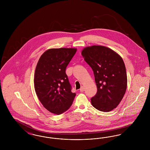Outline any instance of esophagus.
<instances>
[{"label": "esophagus", "instance_id": "34e87169", "mask_svg": "<svg viewBox=\"0 0 150 150\" xmlns=\"http://www.w3.org/2000/svg\"><path fill=\"white\" fill-rule=\"evenodd\" d=\"M84 90H85V88H84L83 86H81V88L80 89V92H84Z\"/></svg>", "mask_w": 150, "mask_h": 150}]
</instances>
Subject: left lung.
Listing matches in <instances>:
<instances>
[{"label":"left lung","instance_id":"left-lung-1","mask_svg":"<svg viewBox=\"0 0 150 150\" xmlns=\"http://www.w3.org/2000/svg\"><path fill=\"white\" fill-rule=\"evenodd\" d=\"M81 54L93 70L97 87L91 98L92 106L100 111H111L120 103L127 89V72L122 58L100 45L85 48Z\"/></svg>","mask_w":150,"mask_h":150}]
</instances>
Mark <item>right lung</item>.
<instances>
[{"label":"right lung","mask_w":150,"mask_h":150,"mask_svg":"<svg viewBox=\"0 0 150 150\" xmlns=\"http://www.w3.org/2000/svg\"><path fill=\"white\" fill-rule=\"evenodd\" d=\"M75 48L50 49L40 57L36 67L34 88L43 106L60 115L72 104L76 93L71 92L66 69L75 55Z\"/></svg>","instance_id":"obj_1"}]
</instances>
